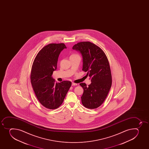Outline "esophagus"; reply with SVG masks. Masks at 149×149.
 I'll use <instances>...</instances> for the list:
<instances>
[{
    "label": "esophagus",
    "instance_id": "obj_1",
    "mask_svg": "<svg viewBox=\"0 0 149 149\" xmlns=\"http://www.w3.org/2000/svg\"><path fill=\"white\" fill-rule=\"evenodd\" d=\"M77 84H75V83H72V86H77Z\"/></svg>",
    "mask_w": 149,
    "mask_h": 149
}]
</instances>
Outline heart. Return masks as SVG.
Returning a JSON list of instances; mask_svg holds the SVG:
<instances>
[{"label":"heart","mask_w":149,"mask_h":149,"mask_svg":"<svg viewBox=\"0 0 149 149\" xmlns=\"http://www.w3.org/2000/svg\"><path fill=\"white\" fill-rule=\"evenodd\" d=\"M75 55V54H73V55Z\"/></svg>","instance_id":"obj_1"}]
</instances>
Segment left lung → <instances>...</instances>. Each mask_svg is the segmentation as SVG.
<instances>
[{
  "label": "left lung",
  "instance_id": "obj_1",
  "mask_svg": "<svg viewBox=\"0 0 149 149\" xmlns=\"http://www.w3.org/2000/svg\"><path fill=\"white\" fill-rule=\"evenodd\" d=\"M83 57V70L87 72L91 83L86 86L81 83L84 89L81 97L83 105L96 109L103 103L112 86V75L107 58L103 50L90 42H81L72 47Z\"/></svg>",
  "mask_w": 149,
  "mask_h": 149
}]
</instances>
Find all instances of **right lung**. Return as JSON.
I'll return each mask as SVG.
<instances>
[{
	"label": "right lung",
	"instance_id": "right-lung-1",
	"mask_svg": "<svg viewBox=\"0 0 149 149\" xmlns=\"http://www.w3.org/2000/svg\"><path fill=\"white\" fill-rule=\"evenodd\" d=\"M66 47L63 43L49 44L39 52L31 68V81L37 99L45 107L55 109L63 102L71 82L56 83L52 77L57 69L61 52Z\"/></svg>",
	"mask_w": 149,
	"mask_h": 149
}]
</instances>
